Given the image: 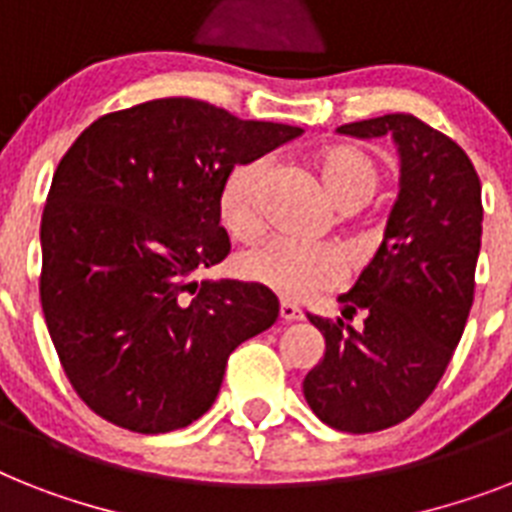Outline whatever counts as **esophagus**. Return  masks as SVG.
Instances as JSON below:
<instances>
[{
	"label": "esophagus",
	"mask_w": 512,
	"mask_h": 512,
	"mask_svg": "<svg viewBox=\"0 0 512 512\" xmlns=\"http://www.w3.org/2000/svg\"><path fill=\"white\" fill-rule=\"evenodd\" d=\"M278 318H281L284 323H292V321H302V318H305V313H302L297 305L281 302V305H278Z\"/></svg>",
	"instance_id": "1"
}]
</instances>
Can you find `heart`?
<instances>
[{
    "label": "heart",
    "instance_id": "1",
    "mask_svg": "<svg viewBox=\"0 0 512 512\" xmlns=\"http://www.w3.org/2000/svg\"><path fill=\"white\" fill-rule=\"evenodd\" d=\"M315 176L323 194L336 210L352 213L368 205L381 186V162L360 144H331L315 155ZM265 162L247 160L228 170L218 189V220L234 239H249L260 228V189ZM236 270L244 281L263 286L281 299L299 302L315 292L331 289L339 281V260L326 247L268 239L236 257Z\"/></svg>",
    "mask_w": 512,
    "mask_h": 512
}]
</instances>
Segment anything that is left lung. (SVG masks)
Here are the masks:
<instances>
[{
    "label": "left lung",
    "mask_w": 512,
    "mask_h": 512,
    "mask_svg": "<svg viewBox=\"0 0 512 512\" xmlns=\"http://www.w3.org/2000/svg\"><path fill=\"white\" fill-rule=\"evenodd\" d=\"M357 139L392 136L400 197L384 242L342 294L363 328L307 315L326 355L302 381L318 418L347 434L397 426L429 400L463 336L481 249V181L463 149L405 112L336 128Z\"/></svg>",
    "instance_id": "8db88e82"
}]
</instances>
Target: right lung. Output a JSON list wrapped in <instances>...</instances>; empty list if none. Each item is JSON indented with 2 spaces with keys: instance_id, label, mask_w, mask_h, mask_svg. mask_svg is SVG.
I'll return each mask as SVG.
<instances>
[{
  "instance_id": "add662e5",
  "label": "right lung",
  "mask_w": 512,
  "mask_h": 512,
  "mask_svg": "<svg viewBox=\"0 0 512 512\" xmlns=\"http://www.w3.org/2000/svg\"><path fill=\"white\" fill-rule=\"evenodd\" d=\"M299 134L168 97L102 115L65 152L41 215V307L65 376L105 421L184 429L213 407L228 355L276 323L263 286L189 276L231 249L228 170Z\"/></svg>"
}]
</instances>
